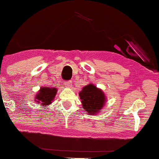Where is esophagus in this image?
<instances>
[{
    "label": "esophagus",
    "mask_w": 159,
    "mask_h": 159,
    "mask_svg": "<svg viewBox=\"0 0 159 159\" xmlns=\"http://www.w3.org/2000/svg\"><path fill=\"white\" fill-rule=\"evenodd\" d=\"M65 84L67 86V87L70 88V87H71V85H72V81H66V82L65 83Z\"/></svg>",
    "instance_id": "34e87169"
}]
</instances>
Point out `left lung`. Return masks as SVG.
<instances>
[{
  "label": "left lung",
  "mask_w": 159,
  "mask_h": 159,
  "mask_svg": "<svg viewBox=\"0 0 159 159\" xmlns=\"http://www.w3.org/2000/svg\"><path fill=\"white\" fill-rule=\"evenodd\" d=\"M83 108L89 115H96L102 111L106 102L105 94L93 84L84 86L79 92Z\"/></svg>",
  "instance_id": "1"
}]
</instances>
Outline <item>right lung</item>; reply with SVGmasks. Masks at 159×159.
I'll return each mask as SVG.
<instances>
[{
    "label": "right lung",
    "mask_w": 159,
    "mask_h": 159,
    "mask_svg": "<svg viewBox=\"0 0 159 159\" xmlns=\"http://www.w3.org/2000/svg\"><path fill=\"white\" fill-rule=\"evenodd\" d=\"M57 91L56 88H41L35 96V102H37V103H41L42 106H48L54 101Z\"/></svg>",
    "instance_id": "1"
}]
</instances>
